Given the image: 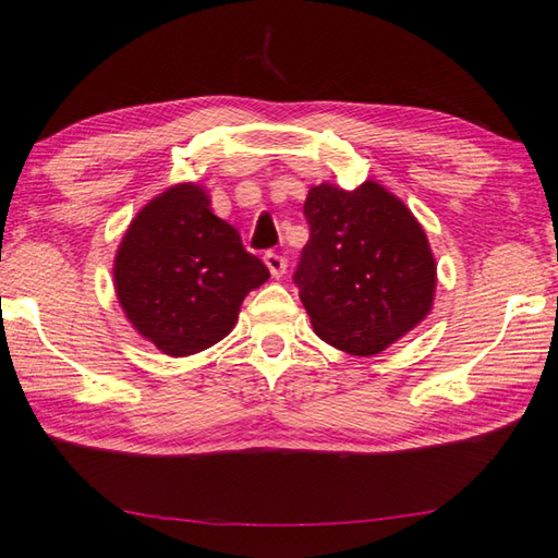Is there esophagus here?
<instances>
[{
	"mask_svg": "<svg viewBox=\"0 0 558 558\" xmlns=\"http://www.w3.org/2000/svg\"><path fill=\"white\" fill-rule=\"evenodd\" d=\"M266 266H268V270H270V276L272 278H282L286 276V270H288V260H286V256H280V254H266Z\"/></svg>",
	"mask_w": 558,
	"mask_h": 558,
	"instance_id": "34e87169",
	"label": "esophagus"
}]
</instances>
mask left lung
<instances>
[{"instance_id":"1","label":"left lung","mask_w":558,"mask_h":558,"mask_svg":"<svg viewBox=\"0 0 558 558\" xmlns=\"http://www.w3.org/2000/svg\"><path fill=\"white\" fill-rule=\"evenodd\" d=\"M304 217L310 242L294 282L322 341L369 357L430 314L438 264L421 222L385 185H312Z\"/></svg>"}]
</instances>
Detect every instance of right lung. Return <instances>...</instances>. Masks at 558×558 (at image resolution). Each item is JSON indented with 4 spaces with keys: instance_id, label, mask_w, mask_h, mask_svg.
<instances>
[{
    "instance_id": "1",
    "label": "right lung",
    "mask_w": 558,
    "mask_h": 558,
    "mask_svg": "<svg viewBox=\"0 0 558 558\" xmlns=\"http://www.w3.org/2000/svg\"><path fill=\"white\" fill-rule=\"evenodd\" d=\"M270 278L198 183H177L128 225L113 260L116 298L133 329L171 357L234 329L251 290Z\"/></svg>"
}]
</instances>
